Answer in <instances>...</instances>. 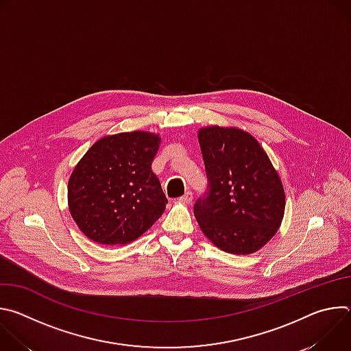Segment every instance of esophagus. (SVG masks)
Listing matches in <instances>:
<instances>
[{"label": "esophagus", "instance_id": "34e87169", "mask_svg": "<svg viewBox=\"0 0 351 351\" xmlns=\"http://www.w3.org/2000/svg\"><path fill=\"white\" fill-rule=\"evenodd\" d=\"M179 199H180V202H182V203L190 204V203H191V199H193V193H191V191H187V193H186L184 195H182V197H180Z\"/></svg>", "mask_w": 351, "mask_h": 351}]
</instances>
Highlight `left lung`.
Wrapping results in <instances>:
<instances>
[{"instance_id": "8db88e82", "label": "left lung", "mask_w": 351, "mask_h": 351, "mask_svg": "<svg viewBox=\"0 0 351 351\" xmlns=\"http://www.w3.org/2000/svg\"><path fill=\"white\" fill-rule=\"evenodd\" d=\"M208 191L194 204L203 233L230 254L256 253L278 232L285 214L282 180L260 143L237 128L198 130Z\"/></svg>"}]
</instances>
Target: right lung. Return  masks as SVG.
<instances>
[{
	"mask_svg": "<svg viewBox=\"0 0 351 351\" xmlns=\"http://www.w3.org/2000/svg\"><path fill=\"white\" fill-rule=\"evenodd\" d=\"M158 134L136 130L95 141L68 182L69 213L103 245H125L154 225L168 204L152 162Z\"/></svg>",
	"mask_w": 351,
	"mask_h": 351,
	"instance_id": "right-lung-1",
	"label": "right lung"
}]
</instances>
